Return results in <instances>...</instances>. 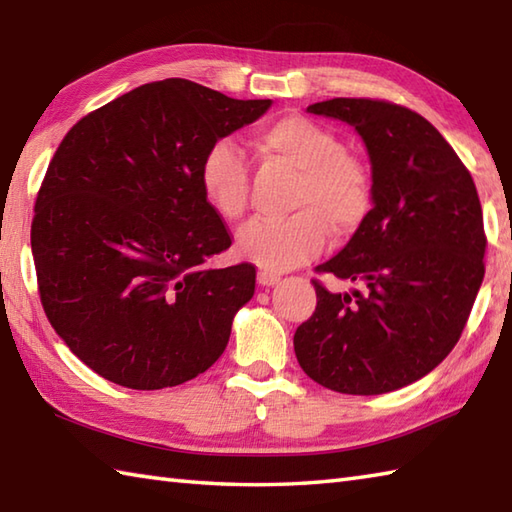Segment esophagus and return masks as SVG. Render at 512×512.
<instances>
[{"instance_id": "1", "label": "esophagus", "mask_w": 512, "mask_h": 512, "mask_svg": "<svg viewBox=\"0 0 512 512\" xmlns=\"http://www.w3.org/2000/svg\"><path fill=\"white\" fill-rule=\"evenodd\" d=\"M257 281H259V286H275V284H279L281 277L275 273H268V270H262V273L257 275Z\"/></svg>"}]
</instances>
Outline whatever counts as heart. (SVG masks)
I'll use <instances>...</instances> for the list:
<instances>
[{"instance_id": "1", "label": "heart", "mask_w": 512, "mask_h": 512, "mask_svg": "<svg viewBox=\"0 0 512 512\" xmlns=\"http://www.w3.org/2000/svg\"><path fill=\"white\" fill-rule=\"evenodd\" d=\"M255 145L264 154L297 171L286 220H253L237 235L242 255L270 273H284L312 262L325 242L328 226L336 235L356 231L372 204V182L363 162L347 154L332 129L306 116L288 114L262 125ZM204 202L220 217L235 222L248 209V165L231 140H215L198 169Z\"/></svg>"}]
</instances>
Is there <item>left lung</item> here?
I'll use <instances>...</instances> for the list:
<instances>
[{
  "mask_svg": "<svg viewBox=\"0 0 512 512\" xmlns=\"http://www.w3.org/2000/svg\"><path fill=\"white\" fill-rule=\"evenodd\" d=\"M352 125L372 162V200L354 237L319 275L363 284L332 292L295 332L319 385L374 396L416 383L460 341L484 279L486 233L469 169L427 118L380 99L308 107Z\"/></svg>",
  "mask_w": 512,
  "mask_h": 512,
  "instance_id": "left-lung-1",
  "label": "left lung"
}]
</instances>
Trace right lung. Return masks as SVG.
I'll list each match as a JSON object with an SVG mask.
<instances>
[{"label": "right lung", "mask_w": 512, "mask_h": 512, "mask_svg": "<svg viewBox=\"0 0 512 512\" xmlns=\"http://www.w3.org/2000/svg\"><path fill=\"white\" fill-rule=\"evenodd\" d=\"M270 99L187 79L140 85L76 123L50 160L30 226L41 306L65 345L129 389L206 372L255 292V266L206 270L233 244L198 169Z\"/></svg>", "instance_id": "add662e5"}]
</instances>
